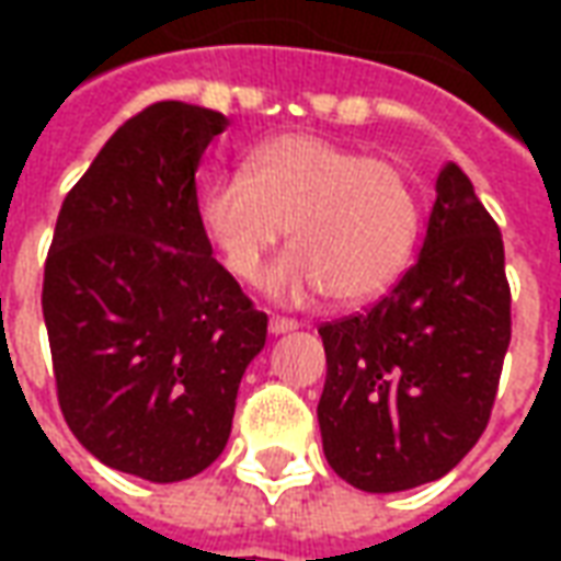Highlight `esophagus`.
Listing matches in <instances>:
<instances>
[{"instance_id":"1","label":"esophagus","mask_w":561,"mask_h":561,"mask_svg":"<svg viewBox=\"0 0 561 561\" xmlns=\"http://www.w3.org/2000/svg\"><path fill=\"white\" fill-rule=\"evenodd\" d=\"M291 330H297V321H291V318H270V333L273 336L291 333Z\"/></svg>"}]
</instances>
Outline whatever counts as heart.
Here are the masks:
<instances>
[{
  "label": "heart",
  "instance_id": "1",
  "mask_svg": "<svg viewBox=\"0 0 561 561\" xmlns=\"http://www.w3.org/2000/svg\"><path fill=\"white\" fill-rule=\"evenodd\" d=\"M204 231L237 279L255 282L291 228L294 252L267 276V294L304 304L328 291L364 304L397 285L417 245L421 207L393 161L318 135H282L249 156L243 173L201 195Z\"/></svg>",
  "mask_w": 561,
  "mask_h": 561
}]
</instances>
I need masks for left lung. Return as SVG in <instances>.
<instances>
[{"mask_svg": "<svg viewBox=\"0 0 561 561\" xmlns=\"http://www.w3.org/2000/svg\"><path fill=\"white\" fill-rule=\"evenodd\" d=\"M318 333V426L342 481L402 493L445 478L474 447L511 342V291L502 233L457 164L435 180L414 267L364 316Z\"/></svg>", "mask_w": 561, "mask_h": 561, "instance_id": "obj_1", "label": "left lung"}]
</instances>
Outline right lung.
I'll use <instances>...</instances> for the list:
<instances>
[{
	"mask_svg": "<svg viewBox=\"0 0 561 561\" xmlns=\"http://www.w3.org/2000/svg\"><path fill=\"white\" fill-rule=\"evenodd\" d=\"M228 116L159 102L116 128L62 201L42 309L66 423L92 457L152 483L228 445L245 366L267 342L213 245L195 173Z\"/></svg>",
	"mask_w": 561,
	"mask_h": 561,
	"instance_id": "obj_1",
	"label": "right lung"
}]
</instances>
